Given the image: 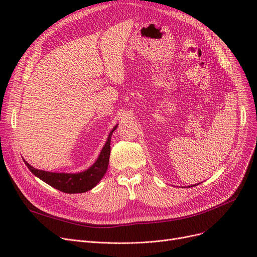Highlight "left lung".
<instances>
[{"mask_svg":"<svg viewBox=\"0 0 257 257\" xmlns=\"http://www.w3.org/2000/svg\"><path fill=\"white\" fill-rule=\"evenodd\" d=\"M197 184H199V183H197ZM196 184H193V185H189V188H192V186H195Z\"/></svg>","mask_w":257,"mask_h":257,"instance_id":"8db88e82","label":"left lung"}]
</instances>
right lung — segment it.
I'll return each instance as SVG.
<instances>
[{
	"label": "right lung",
	"instance_id": "right-lung-1",
	"mask_svg": "<svg viewBox=\"0 0 257 257\" xmlns=\"http://www.w3.org/2000/svg\"><path fill=\"white\" fill-rule=\"evenodd\" d=\"M118 126V124L110 131L109 135L107 137V141L100 151L97 160L93 163V165L88 169L80 173H51L46 170L36 169L31 166L28 162L25 163L31 173L35 175L41 180L51 185L52 188L57 189L61 192L67 194H76V193H84L92 190L97 183L102 180V178L107 172L108 164H109L110 157V139L113 131Z\"/></svg>",
	"mask_w": 257,
	"mask_h": 257
}]
</instances>
